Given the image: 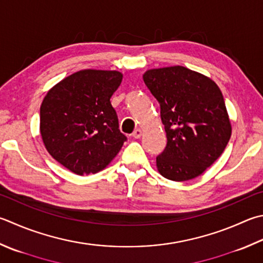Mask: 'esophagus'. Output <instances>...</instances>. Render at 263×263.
Listing matches in <instances>:
<instances>
[{
	"instance_id": "esophagus-1",
	"label": "esophagus",
	"mask_w": 263,
	"mask_h": 263,
	"mask_svg": "<svg viewBox=\"0 0 263 263\" xmlns=\"http://www.w3.org/2000/svg\"><path fill=\"white\" fill-rule=\"evenodd\" d=\"M142 136V129H140V128H137V129L134 130L133 133V137L134 138H140Z\"/></svg>"
}]
</instances>
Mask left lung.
Masks as SVG:
<instances>
[{
	"mask_svg": "<svg viewBox=\"0 0 263 263\" xmlns=\"http://www.w3.org/2000/svg\"><path fill=\"white\" fill-rule=\"evenodd\" d=\"M143 80L160 104L167 136L165 150L157 157L158 172L175 182L201 175L222 155L231 136L219 86L178 65L147 70Z\"/></svg>",
	"mask_w": 263,
	"mask_h": 263,
	"instance_id": "8db88e82",
	"label": "left lung"
}]
</instances>
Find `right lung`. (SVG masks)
Instances as JSON below:
<instances>
[{
  "mask_svg": "<svg viewBox=\"0 0 263 263\" xmlns=\"http://www.w3.org/2000/svg\"><path fill=\"white\" fill-rule=\"evenodd\" d=\"M118 71L81 70L47 92L40 107V133L54 160L78 175L103 171L121 150L120 133L110 98L120 86Z\"/></svg>",
  "mask_w": 263,
  "mask_h": 263,
  "instance_id": "right-lung-1",
  "label": "right lung"
}]
</instances>
